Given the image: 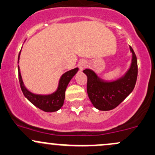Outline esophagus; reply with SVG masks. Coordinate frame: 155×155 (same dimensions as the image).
Returning a JSON list of instances; mask_svg holds the SVG:
<instances>
[{"instance_id":"esophagus-1","label":"esophagus","mask_w":155,"mask_h":155,"mask_svg":"<svg viewBox=\"0 0 155 155\" xmlns=\"http://www.w3.org/2000/svg\"><path fill=\"white\" fill-rule=\"evenodd\" d=\"M78 65H79L80 71H82V70L84 69V68H85V66H86L85 61H84V60H81V61L79 62V64H78Z\"/></svg>"}]
</instances>
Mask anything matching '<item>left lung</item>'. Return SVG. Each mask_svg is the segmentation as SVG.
<instances>
[{"label": "left lung", "instance_id": "obj_1", "mask_svg": "<svg viewBox=\"0 0 155 155\" xmlns=\"http://www.w3.org/2000/svg\"><path fill=\"white\" fill-rule=\"evenodd\" d=\"M131 66L123 76L113 82L100 79L91 69L83 71L87 75V92L93 105L100 110H110L118 106L132 92L137 78V60L131 47Z\"/></svg>", "mask_w": 155, "mask_h": 155}]
</instances>
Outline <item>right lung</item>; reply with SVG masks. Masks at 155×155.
Masks as SVG:
<instances>
[{"label":"right lung","instance_id":"right-lung-1","mask_svg":"<svg viewBox=\"0 0 155 155\" xmlns=\"http://www.w3.org/2000/svg\"><path fill=\"white\" fill-rule=\"evenodd\" d=\"M20 54L21 51L18 55V63L19 62ZM18 69L19 82H20L21 88L24 97L28 99L31 103L33 104L35 106H36L39 109L45 112L57 111V110H59L62 107L63 104H64L65 98V91H66L67 87H68L71 79L79 71V68H76L74 69L71 70V71L64 73L60 78L58 87H57V90L55 92L50 94L41 95V94H33V93L30 92V91L27 90V88L24 86V82H23L20 69H19V65H18Z\"/></svg>","mask_w":155,"mask_h":155}]
</instances>
